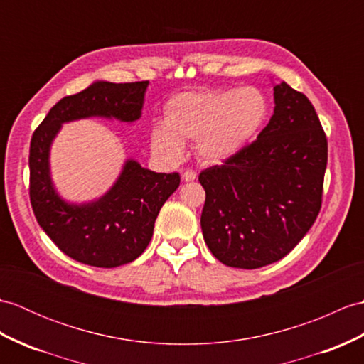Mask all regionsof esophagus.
<instances>
[{"instance_id":"esophagus-1","label":"esophagus","mask_w":364,"mask_h":364,"mask_svg":"<svg viewBox=\"0 0 364 364\" xmlns=\"http://www.w3.org/2000/svg\"><path fill=\"white\" fill-rule=\"evenodd\" d=\"M181 178H183V181H193V180L197 178V173L193 172V171H191V168H188V171L183 172Z\"/></svg>"}]
</instances>
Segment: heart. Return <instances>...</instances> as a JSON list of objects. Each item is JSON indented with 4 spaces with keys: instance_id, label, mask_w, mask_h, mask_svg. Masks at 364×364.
Masks as SVG:
<instances>
[{
    "instance_id": "obj_1",
    "label": "heart",
    "mask_w": 364,
    "mask_h": 364,
    "mask_svg": "<svg viewBox=\"0 0 364 364\" xmlns=\"http://www.w3.org/2000/svg\"><path fill=\"white\" fill-rule=\"evenodd\" d=\"M268 116V97L256 87L181 92L166 104L163 125L150 130V147L178 161L184 142L193 141L200 161L220 164L259 136Z\"/></svg>"
}]
</instances>
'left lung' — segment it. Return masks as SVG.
<instances>
[{
	"instance_id": "left-lung-1",
	"label": "left lung",
	"mask_w": 364,
	"mask_h": 364,
	"mask_svg": "<svg viewBox=\"0 0 364 364\" xmlns=\"http://www.w3.org/2000/svg\"><path fill=\"white\" fill-rule=\"evenodd\" d=\"M273 90L274 113L257 139L198 176L203 237L228 267L255 269L285 257L323 203L327 138L319 117L285 82Z\"/></svg>"
}]
</instances>
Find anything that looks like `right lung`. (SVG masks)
Instances as JSON below:
<instances>
[{
  "label": "right lung",
  "mask_w": 364,
  "mask_h": 364,
  "mask_svg": "<svg viewBox=\"0 0 364 364\" xmlns=\"http://www.w3.org/2000/svg\"><path fill=\"white\" fill-rule=\"evenodd\" d=\"M149 82H95L49 109L29 149V197L38 225L66 256L99 268H114L139 257L154 235L166 200L180 186V175L156 173L127 159L119 178L99 200L68 203L54 189L49 149L62 124L107 117L134 122L141 117Z\"/></svg>",
  "instance_id": "right-lung-1"
}]
</instances>
